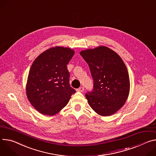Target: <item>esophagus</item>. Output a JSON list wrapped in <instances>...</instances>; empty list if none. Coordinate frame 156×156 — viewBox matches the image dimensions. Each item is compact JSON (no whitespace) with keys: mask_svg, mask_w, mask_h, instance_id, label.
Here are the masks:
<instances>
[{"mask_svg":"<svg viewBox=\"0 0 156 156\" xmlns=\"http://www.w3.org/2000/svg\"><path fill=\"white\" fill-rule=\"evenodd\" d=\"M77 91H78V92H83L84 91V88L83 87H80V88H79L78 89H77V90H76Z\"/></svg>","mask_w":156,"mask_h":156,"instance_id":"1","label":"esophagus"}]
</instances>
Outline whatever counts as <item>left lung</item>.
<instances>
[{"label":"left lung","instance_id":"left-lung-1","mask_svg":"<svg viewBox=\"0 0 156 156\" xmlns=\"http://www.w3.org/2000/svg\"><path fill=\"white\" fill-rule=\"evenodd\" d=\"M88 64L94 86L86 98L90 107L102 116L121 109L128 98L130 81L127 68L119 55L105 46L80 51Z\"/></svg>","mask_w":156,"mask_h":156}]
</instances>
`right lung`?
Instances as JSON below:
<instances>
[{"label": "right lung", "mask_w": 156, "mask_h": 156, "mask_svg": "<svg viewBox=\"0 0 156 156\" xmlns=\"http://www.w3.org/2000/svg\"><path fill=\"white\" fill-rule=\"evenodd\" d=\"M74 53L72 48L56 46L41 53L34 61L28 75L26 94L41 114H57L75 93L69 85L66 67Z\"/></svg>", "instance_id": "obj_1"}]
</instances>
